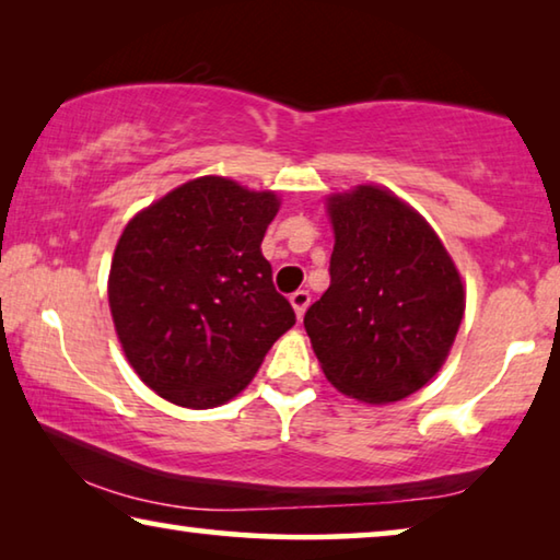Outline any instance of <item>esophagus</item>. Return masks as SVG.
Listing matches in <instances>:
<instances>
[{
  "instance_id": "obj_1",
  "label": "esophagus",
  "mask_w": 560,
  "mask_h": 560,
  "mask_svg": "<svg viewBox=\"0 0 560 560\" xmlns=\"http://www.w3.org/2000/svg\"><path fill=\"white\" fill-rule=\"evenodd\" d=\"M308 303H311V293H308V291L291 293V306H293V311H296V318H299V320L303 318V314H306Z\"/></svg>"
}]
</instances>
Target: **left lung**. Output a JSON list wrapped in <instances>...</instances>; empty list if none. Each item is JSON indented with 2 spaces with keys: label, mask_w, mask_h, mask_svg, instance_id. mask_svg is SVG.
<instances>
[{
  "label": "left lung",
  "mask_w": 560,
  "mask_h": 560,
  "mask_svg": "<svg viewBox=\"0 0 560 560\" xmlns=\"http://www.w3.org/2000/svg\"><path fill=\"white\" fill-rule=\"evenodd\" d=\"M330 287L303 316L328 383L387 405L440 371L464 316L457 267L432 226L377 185L328 197Z\"/></svg>",
  "instance_id": "8db88e82"
}]
</instances>
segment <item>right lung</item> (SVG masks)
Returning <instances> with one entry per match:
<instances>
[{"instance_id":"1","label":"right lung","mask_w":560,"mask_h":560,"mask_svg":"<svg viewBox=\"0 0 560 560\" xmlns=\"http://www.w3.org/2000/svg\"><path fill=\"white\" fill-rule=\"evenodd\" d=\"M277 212L273 192L207 175L122 230L108 303L128 363L150 390L192 410L224 405L296 324L261 254Z\"/></svg>"}]
</instances>
